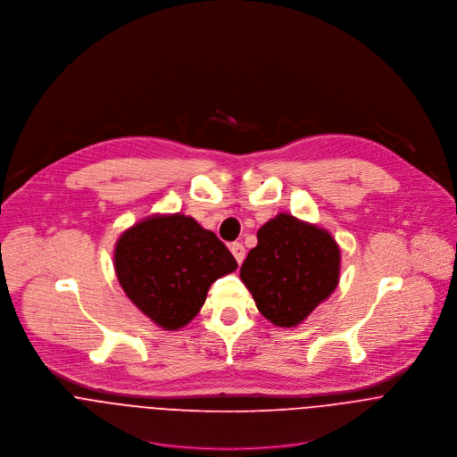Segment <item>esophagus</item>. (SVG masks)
I'll list each match as a JSON object with an SVG mask.
<instances>
[{
    "mask_svg": "<svg viewBox=\"0 0 457 457\" xmlns=\"http://www.w3.org/2000/svg\"><path fill=\"white\" fill-rule=\"evenodd\" d=\"M230 252H232V255H234V259L237 261V263H243L245 257H246V250H245V246L241 243H232L230 245Z\"/></svg>",
    "mask_w": 457,
    "mask_h": 457,
    "instance_id": "obj_1",
    "label": "esophagus"
}]
</instances>
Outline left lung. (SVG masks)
<instances>
[{
	"mask_svg": "<svg viewBox=\"0 0 457 457\" xmlns=\"http://www.w3.org/2000/svg\"><path fill=\"white\" fill-rule=\"evenodd\" d=\"M257 239L239 276L270 324L297 327L336 290L339 245L324 227L288 212L265 221Z\"/></svg>",
	"mask_w": 457,
	"mask_h": 457,
	"instance_id": "left-lung-1",
	"label": "left lung"
}]
</instances>
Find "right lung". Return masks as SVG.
Returning <instances> with one entry per match:
<instances>
[{"label": "right lung", "mask_w": 457, "mask_h": 457, "mask_svg": "<svg viewBox=\"0 0 457 457\" xmlns=\"http://www.w3.org/2000/svg\"><path fill=\"white\" fill-rule=\"evenodd\" d=\"M237 269L228 248L183 212L151 214L114 246V270L131 303L163 330L188 326L209 287Z\"/></svg>", "instance_id": "right-lung-1"}]
</instances>
